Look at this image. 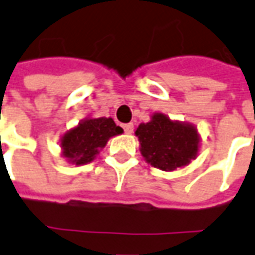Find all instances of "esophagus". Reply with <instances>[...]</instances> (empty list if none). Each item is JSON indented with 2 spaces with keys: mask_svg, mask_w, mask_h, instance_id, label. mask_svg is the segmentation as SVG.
<instances>
[{
  "mask_svg": "<svg viewBox=\"0 0 255 255\" xmlns=\"http://www.w3.org/2000/svg\"><path fill=\"white\" fill-rule=\"evenodd\" d=\"M123 128H124L126 133H131L133 131V124L132 123H128V124H124V126H123Z\"/></svg>",
  "mask_w": 255,
  "mask_h": 255,
  "instance_id": "obj_1",
  "label": "esophagus"
}]
</instances>
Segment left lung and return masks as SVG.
Here are the masks:
<instances>
[{
	"label": "left lung",
	"mask_w": 255,
	"mask_h": 255,
	"mask_svg": "<svg viewBox=\"0 0 255 255\" xmlns=\"http://www.w3.org/2000/svg\"><path fill=\"white\" fill-rule=\"evenodd\" d=\"M135 135L143 158L163 171L188 165L200 149V135L193 124L171 120L163 113H153L150 122L140 123Z\"/></svg>",
	"instance_id": "left-lung-1"
}]
</instances>
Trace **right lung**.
<instances>
[{
    "label": "right lung",
    "instance_id": "1",
    "mask_svg": "<svg viewBox=\"0 0 255 255\" xmlns=\"http://www.w3.org/2000/svg\"><path fill=\"white\" fill-rule=\"evenodd\" d=\"M123 133L112 117H87L60 138L62 157L76 165H84L95 160L108 140Z\"/></svg>",
    "mask_w": 255,
    "mask_h": 255
}]
</instances>
